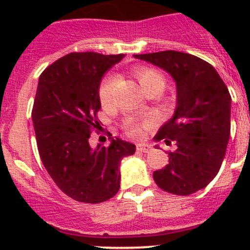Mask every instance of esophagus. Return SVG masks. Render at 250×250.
I'll list each match as a JSON object with an SVG mask.
<instances>
[{
    "label": "esophagus",
    "instance_id": "esophagus-1",
    "mask_svg": "<svg viewBox=\"0 0 250 250\" xmlns=\"http://www.w3.org/2000/svg\"><path fill=\"white\" fill-rule=\"evenodd\" d=\"M150 150H151V146L146 145V144H138L137 145V151H139V152L147 153Z\"/></svg>",
    "mask_w": 250,
    "mask_h": 250
}]
</instances>
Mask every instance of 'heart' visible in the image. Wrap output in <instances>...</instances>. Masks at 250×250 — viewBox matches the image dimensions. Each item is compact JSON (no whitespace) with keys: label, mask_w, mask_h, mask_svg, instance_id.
Segmentation results:
<instances>
[{"label":"heart","mask_w":250,"mask_h":250,"mask_svg":"<svg viewBox=\"0 0 250 250\" xmlns=\"http://www.w3.org/2000/svg\"><path fill=\"white\" fill-rule=\"evenodd\" d=\"M133 74L139 81L141 88L145 92L147 90H162L166 85V77L162 72L157 71V70L152 69L150 66H137L133 69ZM118 82V76L115 74L107 75L104 80L102 81L99 85V94L100 103L103 106H109L113 102V95H115V88ZM151 125L150 118H143V120H138V118L128 116L125 120L123 121V128H125V133L132 137H137L140 134L141 128L147 127Z\"/></svg>","instance_id":"b5f03b06"}]
</instances>
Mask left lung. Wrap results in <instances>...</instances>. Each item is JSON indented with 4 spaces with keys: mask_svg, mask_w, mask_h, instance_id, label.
<instances>
[{
    "mask_svg": "<svg viewBox=\"0 0 250 250\" xmlns=\"http://www.w3.org/2000/svg\"><path fill=\"white\" fill-rule=\"evenodd\" d=\"M135 58L169 72L176 82L178 102L173 118L155 135L175 141L169 163L153 172L163 191L188 196L206 188L221 167L230 138L231 95L216 70L201 58L163 50Z\"/></svg>",
    "mask_w": 250,
    "mask_h": 250,
    "instance_id": "obj_1",
    "label": "left lung"
}]
</instances>
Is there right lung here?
Segmentation results:
<instances>
[{
  "label": "right lung",
  "instance_id": "right-lung-1",
  "mask_svg": "<svg viewBox=\"0 0 250 250\" xmlns=\"http://www.w3.org/2000/svg\"><path fill=\"white\" fill-rule=\"evenodd\" d=\"M125 54L70 53L41 74L32 107L37 148L58 188L83 203H100L120 190V162L134 144L116 138L109 146H89L100 127L99 90L105 72Z\"/></svg>",
  "mask_w": 250,
  "mask_h": 250
}]
</instances>
